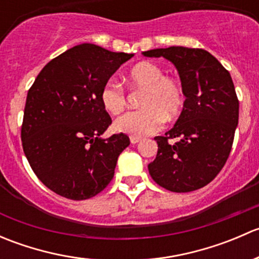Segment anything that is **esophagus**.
Masks as SVG:
<instances>
[{"mask_svg":"<svg viewBox=\"0 0 259 259\" xmlns=\"http://www.w3.org/2000/svg\"><path fill=\"white\" fill-rule=\"evenodd\" d=\"M139 142H140V138L130 137V143H132V144H138Z\"/></svg>","mask_w":259,"mask_h":259,"instance_id":"34e87169","label":"esophagus"}]
</instances>
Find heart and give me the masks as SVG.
I'll list each match as a JSON object with an SVG mask.
<instances>
[{
	"label": "heart",
	"instance_id": "heart-1",
	"mask_svg": "<svg viewBox=\"0 0 259 259\" xmlns=\"http://www.w3.org/2000/svg\"><path fill=\"white\" fill-rule=\"evenodd\" d=\"M130 89H144L139 110L127 111L115 120V129L133 137H144L158 132L164 120L173 121L182 113L185 91L180 81L164 76L160 66L143 61L134 65L125 76ZM100 104L106 113L117 115L126 104V95L115 81H108L101 88Z\"/></svg>",
	"mask_w": 259,
	"mask_h": 259
}]
</instances>
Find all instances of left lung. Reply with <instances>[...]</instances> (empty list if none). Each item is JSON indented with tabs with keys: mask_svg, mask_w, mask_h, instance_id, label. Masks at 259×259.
<instances>
[{
	"mask_svg": "<svg viewBox=\"0 0 259 259\" xmlns=\"http://www.w3.org/2000/svg\"><path fill=\"white\" fill-rule=\"evenodd\" d=\"M176 65L185 104L165 137H156L158 154L148 165L156 184L170 192L200 189L218 176L233 145L239 101L228 70L203 49L171 46L143 52ZM177 137L179 142L168 140Z\"/></svg>",
	"mask_w": 259,
	"mask_h": 259,
	"instance_id": "left-lung-1",
	"label": "left lung"
}]
</instances>
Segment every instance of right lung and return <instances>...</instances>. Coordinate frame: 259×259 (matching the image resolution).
I'll return each mask as SVG.
<instances>
[{
	"mask_svg": "<svg viewBox=\"0 0 259 259\" xmlns=\"http://www.w3.org/2000/svg\"><path fill=\"white\" fill-rule=\"evenodd\" d=\"M133 56L81 44L52 59L28 90L21 127L23 153L36 177L56 194L89 199L113 179L130 140L122 133L100 138L111 124L100 91Z\"/></svg>",
	"mask_w": 259,
	"mask_h": 259,
	"instance_id": "right-lung-1",
	"label": "right lung"
}]
</instances>
